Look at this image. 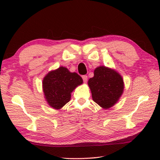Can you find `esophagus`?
<instances>
[{
	"mask_svg": "<svg viewBox=\"0 0 160 160\" xmlns=\"http://www.w3.org/2000/svg\"><path fill=\"white\" fill-rule=\"evenodd\" d=\"M82 80L85 82H86L87 81H88V76H87V75H82Z\"/></svg>",
	"mask_w": 160,
	"mask_h": 160,
	"instance_id": "34e87169",
	"label": "esophagus"
}]
</instances>
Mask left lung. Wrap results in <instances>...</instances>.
<instances>
[{"instance_id":"obj_1","label":"left lung","mask_w":160,"mask_h":160,"mask_svg":"<svg viewBox=\"0 0 160 160\" xmlns=\"http://www.w3.org/2000/svg\"><path fill=\"white\" fill-rule=\"evenodd\" d=\"M94 102L103 109L113 107L123 92L124 83L121 75L113 69L105 66L97 67L94 77L88 80Z\"/></svg>"}]
</instances>
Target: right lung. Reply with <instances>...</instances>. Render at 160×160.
<instances>
[{
	"label": "right lung",
	"mask_w": 160,
	"mask_h": 160,
	"mask_svg": "<svg viewBox=\"0 0 160 160\" xmlns=\"http://www.w3.org/2000/svg\"><path fill=\"white\" fill-rule=\"evenodd\" d=\"M83 80L76 72L65 67L50 71L44 78L43 91L47 103L53 109H60L70 101L71 92Z\"/></svg>",
	"instance_id": "obj_1"
}]
</instances>
